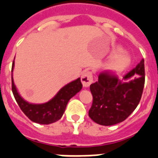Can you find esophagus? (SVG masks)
Here are the masks:
<instances>
[{"label":"esophagus","mask_w":158,"mask_h":158,"mask_svg":"<svg viewBox=\"0 0 158 158\" xmlns=\"http://www.w3.org/2000/svg\"><path fill=\"white\" fill-rule=\"evenodd\" d=\"M81 80L82 85H83V86L85 88H87L91 85V83L93 82V76H92V73H91V72H84L81 75Z\"/></svg>","instance_id":"34e87169"}]
</instances>
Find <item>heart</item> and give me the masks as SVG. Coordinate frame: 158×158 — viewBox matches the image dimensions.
Instances as JSON below:
<instances>
[{"label":"heart","mask_w":158,"mask_h":158,"mask_svg":"<svg viewBox=\"0 0 158 158\" xmlns=\"http://www.w3.org/2000/svg\"><path fill=\"white\" fill-rule=\"evenodd\" d=\"M121 52L119 48H117L113 52L114 54H117ZM130 57L125 53H119L115 56L112 57L110 60L105 64V70L112 74L120 73L124 71L130 64Z\"/></svg>","instance_id":"heart-1"}]
</instances>
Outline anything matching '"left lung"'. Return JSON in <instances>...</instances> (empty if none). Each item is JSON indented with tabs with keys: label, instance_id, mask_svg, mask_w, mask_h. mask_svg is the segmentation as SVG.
Segmentation results:
<instances>
[{
	"label": "left lung",
	"instance_id": "left-lung-1",
	"mask_svg": "<svg viewBox=\"0 0 158 158\" xmlns=\"http://www.w3.org/2000/svg\"><path fill=\"white\" fill-rule=\"evenodd\" d=\"M144 60L123 77L102 73L90 85L93 104L89 116L95 123L111 126L125 120L134 111L141 98L144 85Z\"/></svg>",
	"mask_w": 158,
	"mask_h": 158
}]
</instances>
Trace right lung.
Masks as SVG:
<instances>
[{"label": "right lung", "mask_w": 158, "mask_h": 158, "mask_svg": "<svg viewBox=\"0 0 158 158\" xmlns=\"http://www.w3.org/2000/svg\"><path fill=\"white\" fill-rule=\"evenodd\" d=\"M14 60L12 65V73L14 71ZM81 89L82 84L79 77L65 85L52 99L47 102L40 104L31 103L26 101L18 93L16 85H14L12 73V91L19 107L31 121L40 124H50L61 118L70 98L75 96Z\"/></svg>", "instance_id": "right-lung-1"}]
</instances>
